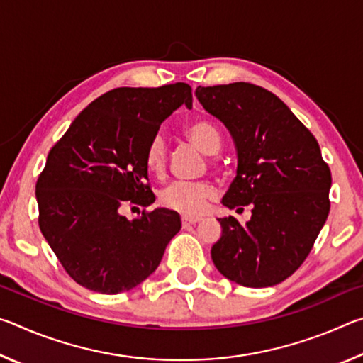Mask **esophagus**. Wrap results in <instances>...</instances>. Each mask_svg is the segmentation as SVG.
Instances as JSON below:
<instances>
[{"mask_svg": "<svg viewBox=\"0 0 363 363\" xmlns=\"http://www.w3.org/2000/svg\"><path fill=\"white\" fill-rule=\"evenodd\" d=\"M182 225L184 227H187V225H192V224H196V223H200V218H194V216H182Z\"/></svg>", "mask_w": 363, "mask_h": 363, "instance_id": "obj_1", "label": "esophagus"}]
</instances>
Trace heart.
Instances as JSON below:
<instances>
[{"label":"heart","mask_w":363,"mask_h":363,"mask_svg":"<svg viewBox=\"0 0 363 363\" xmlns=\"http://www.w3.org/2000/svg\"><path fill=\"white\" fill-rule=\"evenodd\" d=\"M186 134L192 143L208 155H214L220 149V134L218 128L208 120H195L186 126ZM168 147L162 134L153 136L145 150V164L153 174H163L167 168ZM214 195L211 184L203 181H176L164 187L160 194L162 203L184 214H200L206 201Z\"/></svg>","instance_id":"obj_1"}]
</instances>
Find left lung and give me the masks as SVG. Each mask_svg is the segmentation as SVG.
<instances>
[{
	"mask_svg": "<svg viewBox=\"0 0 363 363\" xmlns=\"http://www.w3.org/2000/svg\"><path fill=\"white\" fill-rule=\"evenodd\" d=\"M195 96L223 121L237 150V176L223 205L251 206L247 224L218 219L223 232L211 259L238 285H277L304 262L328 218V164L312 133L261 86H199Z\"/></svg>",
	"mask_w": 363,
	"mask_h": 363,
	"instance_id": "left-lung-1",
	"label": "left lung"
}]
</instances>
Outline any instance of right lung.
<instances>
[{"instance_id": "right-lung-1", "label": "right lung", "mask_w": 363, "mask_h": 363, "mask_svg": "<svg viewBox=\"0 0 363 363\" xmlns=\"http://www.w3.org/2000/svg\"><path fill=\"white\" fill-rule=\"evenodd\" d=\"M186 106V83L116 88L79 113L48 153L36 182L40 229L67 274L88 290L130 291L155 272L181 230L176 211L157 208L133 220L126 203L149 206L145 150L160 125Z\"/></svg>"}]
</instances>
